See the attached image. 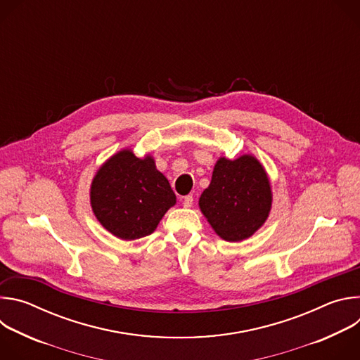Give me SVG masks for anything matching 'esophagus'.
Masks as SVG:
<instances>
[{"mask_svg":"<svg viewBox=\"0 0 360 360\" xmlns=\"http://www.w3.org/2000/svg\"><path fill=\"white\" fill-rule=\"evenodd\" d=\"M182 205H184L185 208H191L192 205H193V196H192V195H186V196H184Z\"/></svg>","mask_w":360,"mask_h":360,"instance_id":"1","label":"esophagus"}]
</instances>
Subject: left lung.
I'll use <instances>...</instances> for the list:
<instances>
[{
    "mask_svg": "<svg viewBox=\"0 0 360 360\" xmlns=\"http://www.w3.org/2000/svg\"><path fill=\"white\" fill-rule=\"evenodd\" d=\"M272 205L268 175L258 160L243 155L221 158L210 186L199 198V208L214 231L228 242L252 236L266 221Z\"/></svg>",
    "mask_w": 360,
    "mask_h": 360,
    "instance_id": "1",
    "label": "left lung"
}]
</instances>
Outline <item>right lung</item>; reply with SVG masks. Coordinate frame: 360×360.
<instances>
[{"mask_svg":"<svg viewBox=\"0 0 360 360\" xmlns=\"http://www.w3.org/2000/svg\"><path fill=\"white\" fill-rule=\"evenodd\" d=\"M175 202L168 179L153 160H139L129 149L118 152L102 165L91 185L96 219L124 240L150 235Z\"/></svg>","mask_w":360,"mask_h":360,"instance_id":"add662e5","label":"right lung"}]
</instances>
